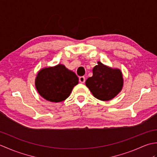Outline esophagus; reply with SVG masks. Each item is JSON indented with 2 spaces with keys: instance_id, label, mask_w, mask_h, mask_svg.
I'll return each mask as SVG.
<instances>
[{
  "instance_id": "esophagus-1",
  "label": "esophagus",
  "mask_w": 157,
  "mask_h": 157,
  "mask_svg": "<svg viewBox=\"0 0 157 157\" xmlns=\"http://www.w3.org/2000/svg\"><path fill=\"white\" fill-rule=\"evenodd\" d=\"M79 82H80V83H82V84H84V83L86 81L85 77H84V76L79 77Z\"/></svg>"
}]
</instances>
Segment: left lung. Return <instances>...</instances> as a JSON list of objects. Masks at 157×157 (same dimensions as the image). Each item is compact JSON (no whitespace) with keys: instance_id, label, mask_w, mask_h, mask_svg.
<instances>
[{"instance_id":"1","label":"left lung","mask_w":157,"mask_h":157,"mask_svg":"<svg viewBox=\"0 0 157 157\" xmlns=\"http://www.w3.org/2000/svg\"><path fill=\"white\" fill-rule=\"evenodd\" d=\"M92 69L93 75L87 79L86 85L95 98L107 101L121 91L123 78L121 70L113 69L98 61Z\"/></svg>"}]
</instances>
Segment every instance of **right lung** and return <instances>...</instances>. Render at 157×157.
I'll list each match as a JSON object with an SVG mask.
<instances>
[{"label":"right lung","mask_w":157,"mask_h":157,"mask_svg":"<svg viewBox=\"0 0 157 157\" xmlns=\"http://www.w3.org/2000/svg\"><path fill=\"white\" fill-rule=\"evenodd\" d=\"M78 80L74 72L59 64L42 69L36 76L35 84L42 97L50 102H59L69 97Z\"/></svg>","instance_id":"obj_1"}]
</instances>
